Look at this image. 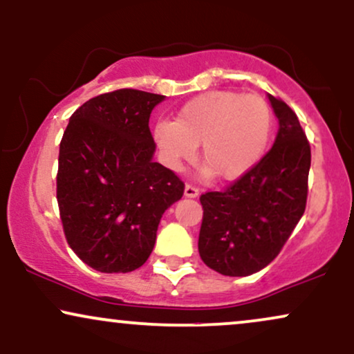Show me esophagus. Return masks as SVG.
Here are the masks:
<instances>
[{"label":"esophagus","mask_w":354,"mask_h":354,"mask_svg":"<svg viewBox=\"0 0 354 354\" xmlns=\"http://www.w3.org/2000/svg\"><path fill=\"white\" fill-rule=\"evenodd\" d=\"M185 196H186V198H198L199 189H198V187L191 186V185H186L185 186Z\"/></svg>","instance_id":"34e87169"}]
</instances>
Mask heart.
Here are the masks:
<instances>
[{
	"mask_svg": "<svg viewBox=\"0 0 354 354\" xmlns=\"http://www.w3.org/2000/svg\"><path fill=\"white\" fill-rule=\"evenodd\" d=\"M272 125L274 118L265 97L217 89L187 101L174 120H158L153 140L173 171L192 162L201 144L203 173L234 181L263 158Z\"/></svg>",
	"mask_w": 354,
	"mask_h": 354,
	"instance_id": "obj_1",
	"label": "heart"
}]
</instances>
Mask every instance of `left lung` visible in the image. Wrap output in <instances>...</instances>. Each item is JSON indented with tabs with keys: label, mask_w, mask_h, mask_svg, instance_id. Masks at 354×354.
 Instances as JSON below:
<instances>
[{
	"label": "left lung",
	"mask_w": 354,
	"mask_h": 354,
	"mask_svg": "<svg viewBox=\"0 0 354 354\" xmlns=\"http://www.w3.org/2000/svg\"><path fill=\"white\" fill-rule=\"evenodd\" d=\"M268 100L279 122L272 149L225 191L201 196L199 254L223 276L266 268L306 210L310 145L294 111L274 96Z\"/></svg>",
	"instance_id": "8db88e82"
}]
</instances>
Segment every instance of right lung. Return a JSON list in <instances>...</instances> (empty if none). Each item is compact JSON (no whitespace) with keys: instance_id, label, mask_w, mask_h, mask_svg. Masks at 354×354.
Returning <instances> with one entry per match:
<instances>
[{"instance_id":"right-lung-1","label":"right lung","mask_w":354,"mask_h":354,"mask_svg":"<svg viewBox=\"0 0 354 354\" xmlns=\"http://www.w3.org/2000/svg\"><path fill=\"white\" fill-rule=\"evenodd\" d=\"M162 95L118 89L84 102L64 132L58 153L57 201L66 241L100 272L140 268L156 230L185 185L153 162L149 129Z\"/></svg>"}]
</instances>
